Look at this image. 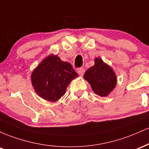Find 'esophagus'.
Returning a JSON list of instances; mask_svg holds the SVG:
<instances>
[{
	"label": "esophagus",
	"instance_id": "34e87169",
	"mask_svg": "<svg viewBox=\"0 0 149 149\" xmlns=\"http://www.w3.org/2000/svg\"><path fill=\"white\" fill-rule=\"evenodd\" d=\"M78 73L80 76H83V74H84V73H85V69H82V68H81V69H78Z\"/></svg>",
	"mask_w": 149,
	"mask_h": 149
}]
</instances>
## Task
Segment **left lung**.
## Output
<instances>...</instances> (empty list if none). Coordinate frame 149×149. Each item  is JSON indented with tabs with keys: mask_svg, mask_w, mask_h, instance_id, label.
<instances>
[{
	"mask_svg": "<svg viewBox=\"0 0 149 149\" xmlns=\"http://www.w3.org/2000/svg\"><path fill=\"white\" fill-rule=\"evenodd\" d=\"M83 77L94 92L100 97H107L117 85L116 73L100 57L95 58V65L87 70Z\"/></svg>",
	"mask_w": 149,
	"mask_h": 149,
	"instance_id": "8db88e82",
	"label": "left lung"
}]
</instances>
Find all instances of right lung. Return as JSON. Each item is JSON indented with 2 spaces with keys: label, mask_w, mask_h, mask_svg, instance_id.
Segmentation results:
<instances>
[{
  "label": "right lung",
  "mask_w": 149,
  "mask_h": 149,
  "mask_svg": "<svg viewBox=\"0 0 149 149\" xmlns=\"http://www.w3.org/2000/svg\"><path fill=\"white\" fill-rule=\"evenodd\" d=\"M78 76L71 64L51 54L44 58L31 75L33 88L39 97L51 102L64 96L71 80Z\"/></svg>",
  "instance_id": "add662e5"
}]
</instances>
